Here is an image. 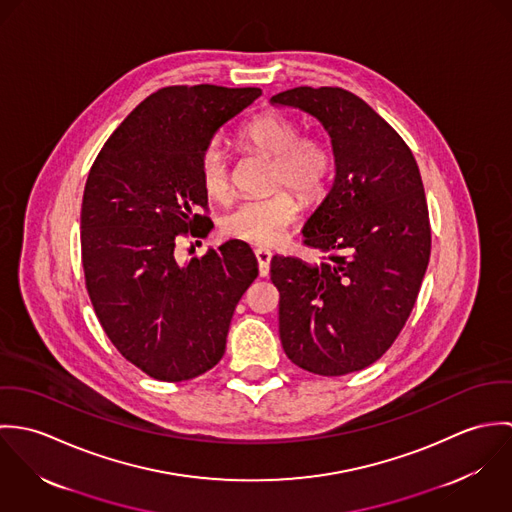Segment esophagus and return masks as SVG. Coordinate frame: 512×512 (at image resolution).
<instances>
[{
	"label": "esophagus",
	"instance_id": "obj_1",
	"mask_svg": "<svg viewBox=\"0 0 512 512\" xmlns=\"http://www.w3.org/2000/svg\"><path fill=\"white\" fill-rule=\"evenodd\" d=\"M254 256L258 260V270H260V276L266 278L268 272H270V260H272V252L266 250V248H256L254 250Z\"/></svg>",
	"mask_w": 512,
	"mask_h": 512
}]
</instances>
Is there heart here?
<instances>
[{"label": "heart", "mask_w": 512, "mask_h": 512, "mask_svg": "<svg viewBox=\"0 0 512 512\" xmlns=\"http://www.w3.org/2000/svg\"><path fill=\"white\" fill-rule=\"evenodd\" d=\"M244 147L272 157L270 187H290L301 199H317L333 173V151L319 136H301L299 124L282 114L266 112L240 130ZM199 183L213 201L230 193V163L219 142L203 147L199 155ZM299 215V201L292 191L278 189L262 199H244L220 222L226 238L252 244H274Z\"/></svg>", "instance_id": "obj_1"}]
</instances>
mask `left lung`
<instances>
[{
  "instance_id": "1",
  "label": "left lung",
  "mask_w": 512,
  "mask_h": 512,
  "mask_svg": "<svg viewBox=\"0 0 512 512\" xmlns=\"http://www.w3.org/2000/svg\"><path fill=\"white\" fill-rule=\"evenodd\" d=\"M272 102L315 116L335 155L333 187L303 226V244L323 252L319 264H270L282 347L307 372H357L400 335L430 262L420 169L398 132L345 88L297 86Z\"/></svg>"
}]
</instances>
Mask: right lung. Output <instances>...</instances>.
Wrapping results in <instances>:
<instances>
[{
  "mask_svg": "<svg viewBox=\"0 0 512 512\" xmlns=\"http://www.w3.org/2000/svg\"><path fill=\"white\" fill-rule=\"evenodd\" d=\"M262 94L215 84L149 94L94 159L82 197L84 284L112 345L147 376L191 380L219 363L236 303L258 276L242 240L177 262L183 236L213 222L199 155L224 122Z\"/></svg>",
  "mask_w": 512,
  "mask_h": 512,
  "instance_id": "obj_1",
  "label": "right lung"
}]
</instances>
